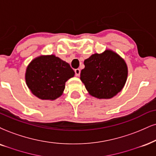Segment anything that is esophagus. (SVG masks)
<instances>
[{
    "instance_id": "34e87169",
    "label": "esophagus",
    "mask_w": 156,
    "mask_h": 156,
    "mask_svg": "<svg viewBox=\"0 0 156 156\" xmlns=\"http://www.w3.org/2000/svg\"><path fill=\"white\" fill-rule=\"evenodd\" d=\"M74 72H75V75H76V76H79L80 75V72H81V70H80V69H76L74 70Z\"/></svg>"
}]
</instances>
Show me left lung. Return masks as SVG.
I'll list each match as a JSON object with an SVG mask.
<instances>
[{
    "instance_id": "8db88e82",
    "label": "left lung",
    "mask_w": 156,
    "mask_h": 156,
    "mask_svg": "<svg viewBox=\"0 0 156 156\" xmlns=\"http://www.w3.org/2000/svg\"><path fill=\"white\" fill-rule=\"evenodd\" d=\"M80 80L92 96L108 99L118 94L126 83L127 66L117 53L106 50L92 55L84 61Z\"/></svg>"
}]
</instances>
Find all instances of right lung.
I'll return each instance as SVG.
<instances>
[{
    "mask_svg": "<svg viewBox=\"0 0 156 156\" xmlns=\"http://www.w3.org/2000/svg\"><path fill=\"white\" fill-rule=\"evenodd\" d=\"M74 76L68 63L54 55L34 58L27 68V85L42 100H55L62 95L65 83Z\"/></svg>",
    "mask_w": 156,
    "mask_h": 156,
    "instance_id": "obj_1",
    "label": "right lung"
}]
</instances>
